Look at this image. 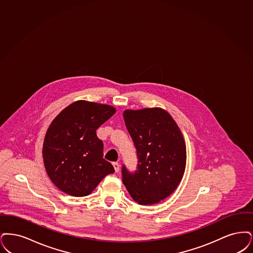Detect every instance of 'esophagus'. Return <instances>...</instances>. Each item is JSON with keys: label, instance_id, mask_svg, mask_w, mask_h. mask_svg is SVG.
I'll return each instance as SVG.
<instances>
[{"label": "esophagus", "instance_id": "34e87169", "mask_svg": "<svg viewBox=\"0 0 253 253\" xmlns=\"http://www.w3.org/2000/svg\"><path fill=\"white\" fill-rule=\"evenodd\" d=\"M112 165H113V167H114V169H115V172L118 173V172L120 171V165H119L118 163H113Z\"/></svg>", "mask_w": 253, "mask_h": 253}]
</instances>
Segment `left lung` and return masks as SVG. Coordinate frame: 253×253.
Returning a JSON list of instances; mask_svg holds the SVG:
<instances>
[{"label":"left lung","instance_id":"obj_1","mask_svg":"<svg viewBox=\"0 0 253 253\" xmlns=\"http://www.w3.org/2000/svg\"><path fill=\"white\" fill-rule=\"evenodd\" d=\"M138 158L134 172L122 166L123 183L134 201L151 205L169 197L186 165L183 136L172 116L160 108L124 112Z\"/></svg>","mask_w":253,"mask_h":253}]
</instances>
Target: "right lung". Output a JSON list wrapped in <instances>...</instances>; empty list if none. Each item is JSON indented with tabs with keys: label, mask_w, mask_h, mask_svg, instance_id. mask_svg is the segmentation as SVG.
Wrapping results in <instances>:
<instances>
[{
	"label": "right lung",
	"mask_w": 253,
	"mask_h": 253,
	"mask_svg": "<svg viewBox=\"0 0 253 253\" xmlns=\"http://www.w3.org/2000/svg\"><path fill=\"white\" fill-rule=\"evenodd\" d=\"M115 113L111 106L77 101L50 125L44 139V165L53 183L73 197L89 195L114 172L103 158L104 144L96 129Z\"/></svg>",
	"instance_id": "right-lung-1"
}]
</instances>
